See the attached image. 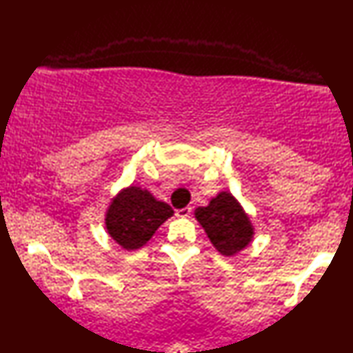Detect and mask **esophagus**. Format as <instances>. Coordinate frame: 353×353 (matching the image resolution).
Here are the masks:
<instances>
[{
	"mask_svg": "<svg viewBox=\"0 0 353 353\" xmlns=\"http://www.w3.org/2000/svg\"><path fill=\"white\" fill-rule=\"evenodd\" d=\"M176 215L179 216V219H188V216L191 215V208L177 209V211H176Z\"/></svg>",
	"mask_w": 353,
	"mask_h": 353,
	"instance_id": "1",
	"label": "esophagus"
}]
</instances>
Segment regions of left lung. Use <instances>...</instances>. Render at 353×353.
I'll use <instances>...</instances> for the list:
<instances>
[{
    "mask_svg": "<svg viewBox=\"0 0 353 353\" xmlns=\"http://www.w3.org/2000/svg\"><path fill=\"white\" fill-rule=\"evenodd\" d=\"M212 245L223 256H234L252 243L254 229L241 203L229 191H221L194 211Z\"/></svg>",
    "mask_w": 353,
    "mask_h": 353,
    "instance_id": "8db88e82",
    "label": "left lung"
}]
</instances>
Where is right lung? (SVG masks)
<instances>
[{
  "mask_svg": "<svg viewBox=\"0 0 353 353\" xmlns=\"http://www.w3.org/2000/svg\"><path fill=\"white\" fill-rule=\"evenodd\" d=\"M172 214V208L148 190L130 185L110 200L104 223L110 238L124 250H138Z\"/></svg>",
  "mask_w": 353,
  "mask_h": 353,
  "instance_id": "right-lung-1",
  "label": "right lung"
}]
</instances>
